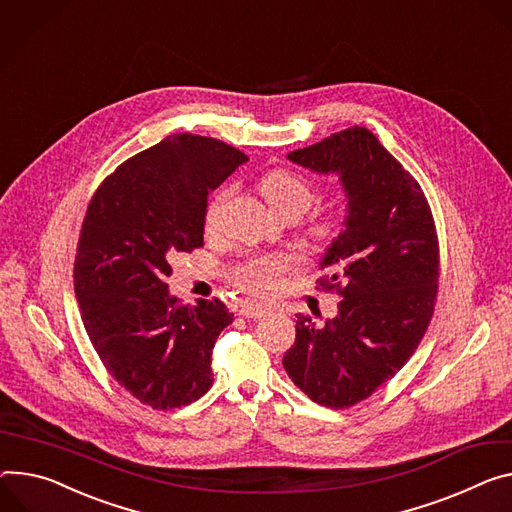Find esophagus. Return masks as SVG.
<instances>
[{"mask_svg":"<svg viewBox=\"0 0 512 512\" xmlns=\"http://www.w3.org/2000/svg\"><path fill=\"white\" fill-rule=\"evenodd\" d=\"M243 316L247 318H263L265 314H269V308L265 306H253V304H247V306H241L239 310Z\"/></svg>","mask_w":512,"mask_h":512,"instance_id":"34e87169","label":"esophagus"}]
</instances>
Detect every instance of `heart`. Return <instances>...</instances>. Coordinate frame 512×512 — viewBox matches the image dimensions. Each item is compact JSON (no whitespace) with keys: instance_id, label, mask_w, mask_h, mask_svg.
Instances as JSON below:
<instances>
[{"instance_id":"1","label":"heart","mask_w":512,"mask_h":512,"mask_svg":"<svg viewBox=\"0 0 512 512\" xmlns=\"http://www.w3.org/2000/svg\"><path fill=\"white\" fill-rule=\"evenodd\" d=\"M259 194L267 202V206L280 216V218H294L298 220L314 202L312 185L302 179L300 175L286 171V169H273L267 171L259 179ZM228 198V190H220L206 206L204 226L208 232H214L218 226L220 212ZM341 230V220L335 214L320 216L310 226V235L322 243H331ZM296 269L294 257H255L249 259L232 271V277L239 284L241 290L249 294H267L277 288L282 277Z\"/></svg>"}]
</instances>
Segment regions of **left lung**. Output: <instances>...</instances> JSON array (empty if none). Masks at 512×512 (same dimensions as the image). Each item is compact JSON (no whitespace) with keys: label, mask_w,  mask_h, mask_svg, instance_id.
I'll return each mask as SVG.
<instances>
[{"label":"left lung","mask_w":512,"mask_h":512,"mask_svg":"<svg viewBox=\"0 0 512 512\" xmlns=\"http://www.w3.org/2000/svg\"><path fill=\"white\" fill-rule=\"evenodd\" d=\"M288 159L337 173L347 216L320 261V286L343 298L339 314L320 327L298 316L284 367L316 404L349 408L396 376L429 327L439 282L435 220L418 181L363 126Z\"/></svg>","instance_id":"left-lung-1"}]
</instances>
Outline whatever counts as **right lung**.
Returning <instances> with one entry per match:
<instances>
[{
    "label": "right lung",
    "instance_id": "right-lung-1",
    "mask_svg": "<svg viewBox=\"0 0 512 512\" xmlns=\"http://www.w3.org/2000/svg\"><path fill=\"white\" fill-rule=\"evenodd\" d=\"M249 161L200 134H173L124 161L91 198L73 282L87 337L108 374L159 410L192 404L212 378V349L232 312L183 306L165 284L171 259L204 247L208 194Z\"/></svg>",
    "mask_w": 512,
    "mask_h": 512
}]
</instances>
